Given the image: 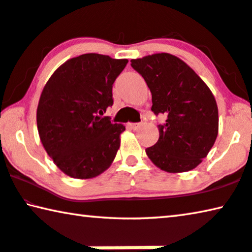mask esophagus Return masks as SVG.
<instances>
[{"label":"esophagus","mask_w":252,"mask_h":252,"mask_svg":"<svg viewBox=\"0 0 252 252\" xmlns=\"http://www.w3.org/2000/svg\"><path fill=\"white\" fill-rule=\"evenodd\" d=\"M139 126H141V123H129L128 124V127L130 129H137Z\"/></svg>","instance_id":"esophagus-1"}]
</instances>
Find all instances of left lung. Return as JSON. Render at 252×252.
<instances>
[{
	"label": "left lung",
	"mask_w": 252,
	"mask_h": 252,
	"mask_svg": "<svg viewBox=\"0 0 252 252\" xmlns=\"http://www.w3.org/2000/svg\"><path fill=\"white\" fill-rule=\"evenodd\" d=\"M131 67L152 94L154 115L164 114L160 137L146 154L166 172H186L207 156L218 137L219 111L204 81L178 57L166 53L131 60Z\"/></svg>",
	"instance_id": "1"
}]
</instances>
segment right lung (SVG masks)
<instances>
[{"mask_svg":"<svg viewBox=\"0 0 252 252\" xmlns=\"http://www.w3.org/2000/svg\"><path fill=\"white\" fill-rule=\"evenodd\" d=\"M127 63L83 54L65 62L46 83L37 108L38 133L65 175L94 178L115 158L125 126L100 115L113 106V84Z\"/></svg>","mask_w":252,"mask_h":252,"instance_id":"right-lung-1","label":"right lung"}]
</instances>
